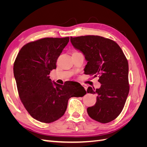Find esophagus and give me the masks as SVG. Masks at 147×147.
Instances as JSON below:
<instances>
[{"instance_id":"1","label":"esophagus","mask_w":147,"mask_h":147,"mask_svg":"<svg viewBox=\"0 0 147 147\" xmlns=\"http://www.w3.org/2000/svg\"><path fill=\"white\" fill-rule=\"evenodd\" d=\"M82 85L84 87V88L85 89V90L86 91L87 90V88H88V86L86 85V84H82Z\"/></svg>"}]
</instances>
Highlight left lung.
Instances as JSON below:
<instances>
[{"instance_id":"1","label":"left lung","mask_w":147,"mask_h":147,"mask_svg":"<svg viewBox=\"0 0 147 147\" xmlns=\"http://www.w3.org/2000/svg\"><path fill=\"white\" fill-rule=\"evenodd\" d=\"M70 42L88 61L84 74L99 77V89L91 86L87 92L96 94V104L87 109L92 119L107 123L121 113L129 91V66L121 48L115 41L98 35L70 37Z\"/></svg>"}]
</instances>
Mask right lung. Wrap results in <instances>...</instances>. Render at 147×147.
<instances>
[{
	"mask_svg": "<svg viewBox=\"0 0 147 147\" xmlns=\"http://www.w3.org/2000/svg\"><path fill=\"white\" fill-rule=\"evenodd\" d=\"M69 41L67 37L30 42L21 48L15 61L13 73L20 98L30 116L40 122L56 121L64 115L70 97L86 93L80 83L61 85L52 83L49 76Z\"/></svg>",
	"mask_w": 147,
	"mask_h": 147,
	"instance_id": "right-lung-1",
	"label": "right lung"
}]
</instances>
